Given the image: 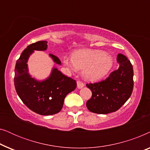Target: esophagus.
I'll return each mask as SVG.
<instances>
[{
    "mask_svg": "<svg viewBox=\"0 0 150 150\" xmlns=\"http://www.w3.org/2000/svg\"><path fill=\"white\" fill-rule=\"evenodd\" d=\"M77 87L79 89H81V88H83L84 87V83H83V82L81 81H77Z\"/></svg>",
    "mask_w": 150,
    "mask_h": 150,
    "instance_id": "esophagus-1",
    "label": "esophagus"
}]
</instances>
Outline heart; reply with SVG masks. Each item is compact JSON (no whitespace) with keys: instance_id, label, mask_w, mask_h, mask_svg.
<instances>
[{"instance_id":"obj_1","label":"heart","mask_w":150,"mask_h":150,"mask_svg":"<svg viewBox=\"0 0 150 150\" xmlns=\"http://www.w3.org/2000/svg\"><path fill=\"white\" fill-rule=\"evenodd\" d=\"M64 63L71 69H83V74L90 81L102 79L113 66L114 60L108 53L100 50L83 49L76 51L71 59L65 57Z\"/></svg>"}]
</instances>
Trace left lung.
Segmentation results:
<instances>
[{"label": "left lung", "instance_id": "8db88e82", "mask_svg": "<svg viewBox=\"0 0 150 150\" xmlns=\"http://www.w3.org/2000/svg\"><path fill=\"white\" fill-rule=\"evenodd\" d=\"M117 60L120 67L108 78L98 83L86 85L92 92L91 98L86 105L92 112L107 114L115 112L132 94L134 86L132 65L124 54H119Z\"/></svg>", "mask_w": 150, "mask_h": 150}]
</instances>
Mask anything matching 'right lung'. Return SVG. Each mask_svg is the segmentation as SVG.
Segmentation results:
<instances>
[{"label": "right lung", "mask_w": 150, "mask_h": 150, "mask_svg": "<svg viewBox=\"0 0 150 150\" xmlns=\"http://www.w3.org/2000/svg\"><path fill=\"white\" fill-rule=\"evenodd\" d=\"M46 41H39L29 45L20 55L15 67L14 85L18 96L27 107L42 115H51L63 108L65 96L76 87V81L53 68L50 76L38 81L28 74L27 61L34 50H46ZM50 57L57 64L61 61L54 54Z\"/></svg>", "instance_id": "1"}]
</instances>
